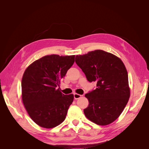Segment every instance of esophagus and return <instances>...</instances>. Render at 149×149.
<instances>
[{
  "label": "esophagus",
  "instance_id": "esophagus-1",
  "mask_svg": "<svg viewBox=\"0 0 149 149\" xmlns=\"http://www.w3.org/2000/svg\"><path fill=\"white\" fill-rule=\"evenodd\" d=\"M81 97V95H80L79 94H77V93L74 94V98L75 100H78V99H79Z\"/></svg>",
  "mask_w": 149,
  "mask_h": 149
}]
</instances>
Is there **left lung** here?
I'll use <instances>...</instances> for the list:
<instances>
[{
  "mask_svg": "<svg viewBox=\"0 0 149 149\" xmlns=\"http://www.w3.org/2000/svg\"><path fill=\"white\" fill-rule=\"evenodd\" d=\"M75 62L88 81L96 88L85 94L89 105L86 118L97 125H108L118 118L129 101L128 74L120 58L101 49L76 55Z\"/></svg>",
  "mask_w": 149,
  "mask_h": 149,
  "instance_id": "obj_1",
  "label": "left lung"
}]
</instances>
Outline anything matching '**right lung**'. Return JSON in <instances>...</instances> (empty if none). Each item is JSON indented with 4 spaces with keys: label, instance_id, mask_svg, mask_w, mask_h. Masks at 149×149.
Returning a JSON list of instances; mask_svg holds the SVG:
<instances>
[{
    "label": "right lung",
    "instance_id": "right-lung-1",
    "mask_svg": "<svg viewBox=\"0 0 149 149\" xmlns=\"http://www.w3.org/2000/svg\"><path fill=\"white\" fill-rule=\"evenodd\" d=\"M74 56H45L32 63L24 72L22 101L31 119L40 127H55L66 118L74 96L65 95L59 88L61 79L74 63Z\"/></svg>",
    "mask_w": 149,
    "mask_h": 149
}]
</instances>
